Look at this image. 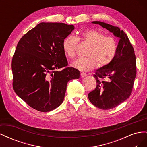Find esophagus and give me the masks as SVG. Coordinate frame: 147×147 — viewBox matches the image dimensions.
<instances>
[{"instance_id":"esophagus-1","label":"esophagus","mask_w":147,"mask_h":147,"mask_svg":"<svg viewBox=\"0 0 147 147\" xmlns=\"http://www.w3.org/2000/svg\"><path fill=\"white\" fill-rule=\"evenodd\" d=\"M80 75H81V77L82 78H84V77H86V74H84V73H83V72L80 74Z\"/></svg>"}]
</instances>
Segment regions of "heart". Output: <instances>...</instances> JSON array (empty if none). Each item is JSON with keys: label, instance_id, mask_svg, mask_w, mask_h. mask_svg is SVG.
I'll use <instances>...</instances> for the list:
<instances>
[{"label": "heart", "instance_id": "1", "mask_svg": "<svg viewBox=\"0 0 147 147\" xmlns=\"http://www.w3.org/2000/svg\"><path fill=\"white\" fill-rule=\"evenodd\" d=\"M78 41L86 42L90 45L87 52L88 57H80L72 64L75 69L82 72L94 69L97 64L99 67L109 65L113 61L117 51L115 39L111 36H105L101 31L97 29L86 30L76 37L73 35L66 37L63 42L64 55L70 59L76 55V48Z\"/></svg>", "mask_w": 147, "mask_h": 147}]
</instances>
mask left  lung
<instances>
[{
    "mask_svg": "<svg viewBox=\"0 0 147 147\" xmlns=\"http://www.w3.org/2000/svg\"><path fill=\"white\" fill-rule=\"evenodd\" d=\"M109 30L119 38L117 51L111 63L95 71L97 86L88 94L96 107L109 110L116 107L130 96L136 76L134 50L123 30L101 21H92Z\"/></svg>",
    "mask_w": 147,
    "mask_h": 147,
    "instance_id": "left-lung-1",
    "label": "left lung"
}]
</instances>
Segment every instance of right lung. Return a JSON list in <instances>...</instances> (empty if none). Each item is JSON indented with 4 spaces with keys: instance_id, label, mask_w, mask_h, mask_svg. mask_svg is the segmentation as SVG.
<instances>
[{
    "instance_id": "add662e5",
    "label": "right lung",
    "mask_w": 147,
    "mask_h": 147,
    "mask_svg": "<svg viewBox=\"0 0 147 147\" xmlns=\"http://www.w3.org/2000/svg\"><path fill=\"white\" fill-rule=\"evenodd\" d=\"M75 29L63 23H41L18 43L11 62L13 87L26 104L47 112L63 102L67 84L80 78V71L67 66L63 42Z\"/></svg>"
}]
</instances>
